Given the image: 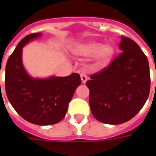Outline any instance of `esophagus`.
Masks as SVG:
<instances>
[{
  "instance_id": "obj_1",
  "label": "esophagus",
  "mask_w": 156,
  "mask_h": 156,
  "mask_svg": "<svg viewBox=\"0 0 156 156\" xmlns=\"http://www.w3.org/2000/svg\"><path fill=\"white\" fill-rule=\"evenodd\" d=\"M80 77H81V80L83 83H85L87 82V80H88V75H87V73L85 72H82L81 73H80Z\"/></svg>"
}]
</instances>
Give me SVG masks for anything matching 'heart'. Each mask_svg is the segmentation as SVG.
Masks as SVG:
<instances>
[{
    "label": "heart",
    "instance_id": "obj_1",
    "mask_svg": "<svg viewBox=\"0 0 156 156\" xmlns=\"http://www.w3.org/2000/svg\"><path fill=\"white\" fill-rule=\"evenodd\" d=\"M73 51L85 58L94 56L95 66L105 67L111 62L115 53V47L110 42L102 45L99 41H90L75 45Z\"/></svg>",
    "mask_w": 156,
    "mask_h": 156
}]
</instances>
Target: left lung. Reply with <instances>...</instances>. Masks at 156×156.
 Wrapping results in <instances>:
<instances>
[{
  "label": "left lung",
  "mask_w": 156,
  "mask_h": 156,
  "mask_svg": "<svg viewBox=\"0 0 156 156\" xmlns=\"http://www.w3.org/2000/svg\"><path fill=\"white\" fill-rule=\"evenodd\" d=\"M122 53L110 65L90 76L89 105L94 117L102 123L119 124L137 115L151 89L149 62L139 45L121 37Z\"/></svg>",
  "instance_id": "obj_1"
}]
</instances>
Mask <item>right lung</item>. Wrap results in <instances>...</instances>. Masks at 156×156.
Wrapping results in <instances>:
<instances>
[{"label":"right lung","instance_id":"add662e5","mask_svg":"<svg viewBox=\"0 0 156 156\" xmlns=\"http://www.w3.org/2000/svg\"><path fill=\"white\" fill-rule=\"evenodd\" d=\"M41 36L37 32L25 37L9 57L5 66V93L12 107L24 119L37 125H50L65 117L81 79L78 73L34 78L27 73L22 63V48Z\"/></svg>","mask_w":156,"mask_h":156}]
</instances>
